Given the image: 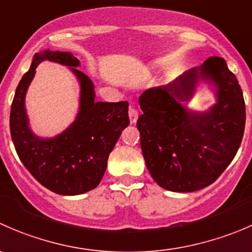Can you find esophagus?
Returning <instances> with one entry per match:
<instances>
[{
    "mask_svg": "<svg viewBox=\"0 0 252 252\" xmlns=\"http://www.w3.org/2000/svg\"><path fill=\"white\" fill-rule=\"evenodd\" d=\"M138 117H139V113L135 108H133V107L129 108V119H130L131 124L135 123V122L138 121Z\"/></svg>",
    "mask_w": 252,
    "mask_h": 252,
    "instance_id": "esophagus-1",
    "label": "esophagus"
}]
</instances>
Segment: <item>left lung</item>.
I'll return each mask as SVG.
<instances>
[{"instance_id": "8db88e82", "label": "left lung", "mask_w": 252, "mask_h": 252, "mask_svg": "<svg viewBox=\"0 0 252 252\" xmlns=\"http://www.w3.org/2000/svg\"><path fill=\"white\" fill-rule=\"evenodd\" d=\"M199 78L218 84L219 102L206 114L186 110ZM136 126L152 179L164 189L191 192L212 184L238 152L245 129V102L238 79L220 57H211L164 88L139 98Z\"/></svg>"}]
</instances>
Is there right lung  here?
Instances as JSON below:
<instances>
[{"label": "right lung", "mask_w": 252, "mask_h": 252, "mask_svg": "<svg viewBox=\"0 0 252 252\" xmlns=\"http://www.w3.org/2000/svg\"><path fill=\"white\" fill-rule=\"evenodd\" d=\"M45 59L73 66L82 85L77 121L55 139L36 138L27 128L24 96L36 67ZM79 61L68 52L36 53L14 95L9 129L16 151L25 168L51 191L79 195L98 185L107 159L122 130L129 124L128 102H96L91 80L78 70Z\"/></svg>", "instance_id": "right-lung-1"}]
</instances>
